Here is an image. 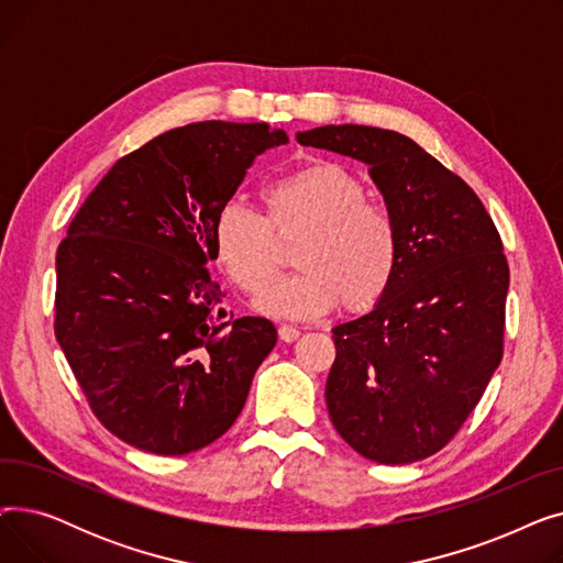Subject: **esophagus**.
Returning <instances> with one entry per match:
<instances>
[{"mask_svg": "<svg viewBox=\"0 0 563 563\" xmlns=\"http://www.w3.org/2000/svg\"><path fill=\"white\" fill-rule=\"evenodd\" d=\"M278 335H280L283 342H294V340L301 338V331L297 327H289V323H283V327L278 329Z\"/></svg>", "mask_w": 563, "mask_h": 563, "instance_id": "1", "label": "esophagus"}]
</instances>
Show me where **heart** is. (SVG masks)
I'll return each instance as SVG.
<instances>
[{
  "label": "heart",
  "mask_w": 563,
  "mask_h": 563,
  "mask_svg": "<svg viewBox=\"0 0 563 563\" xmlns=\"http://www.w3.org/2000/svg\"><path fill=\"white\" fill-rule=\"evenodd\" d=\"M266 217L242 200H228L214 219V253L244 291H260L275 271V238L307 230L297 275L264 289L255 308L272 317L314 319L340 303L367 310L388 291L397 272L393 219L365 202V189L333 162L289 170L262 191Z\"/></svg>",
  "instance_id": "heart-1"
}]
</instances>
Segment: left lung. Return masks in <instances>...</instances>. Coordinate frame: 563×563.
Segmentation results:
<instances>
[{"mask_svg": "<svg viewBox=\"0 0 563 563\" xmlns=\"http://www.w3.org/2000/svg\"><path fill=\"white\" fill-rule=\"evenodd\" d=\"M297 141L367 166L399 246L388 291L333 329L331 422L369 461H422L454 438L501 361V240L477 194L399 132L323 125Z\"/></svg>", "mask_w": 563, "mask_h": 563, "instance_id": "obj_1", "label": "left lung"}]
</instances>
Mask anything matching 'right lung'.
Here are the masks:
<instances>
[{
    "instance_id": "add662e5",
    "label": "right lung",
    "mask_w": 563,
    "mask_h": 563,
    "mask_svg": "<svg viewBox=\"0 0 563 563\" xmlns=\"http://www.w3.org/2000/svg\"><path fill=\"white\" fill-rule=\"evenodd\" d=\"M266 123H191L118 159L56 251L54 333L98 420L128 445L183 456L221 438L276 346L264 317L223 321L207 264L214 219Z\"/></svg>"
}]
</instances>
